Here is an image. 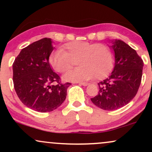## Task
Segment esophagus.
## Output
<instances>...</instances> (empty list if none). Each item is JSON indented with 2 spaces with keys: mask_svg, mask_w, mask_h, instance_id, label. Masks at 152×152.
<instances>
[{
  "mask_svg": "<svg viewBox=\"0 0 152 152\" xmlns=\"http://www.w3.org/2000/svg\"><path fill=\"white\" fill-rule=\"evenodd\" d=\"M78 84L82 85V86H88V83H86V82H79V83H78Z\"/></svg>",
  "mask_w": 152,
  "mask_h": 152,
  "instance_id": "1",
  "label": "esophagus"
}]
</instances>
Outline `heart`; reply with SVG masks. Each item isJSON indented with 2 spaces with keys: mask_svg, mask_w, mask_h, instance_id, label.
<instances>
[{
  "mask_svg": "<svg viewBox=\"0 0 152 152\" xmlns=\"http://www.w3.org/2000/svg\"><path fill=\"white\" fill-rule=\"evenodd\" d=\"M64 50L57 49L50 53L48 61L56 72L65 73L74 65L78 66L64 76L66 81L89 80L95 76L101 79L109 74L114 64V56L109 46L102 43L72 41L66 43Z\"/></svg>",
  "mask_w": 152,
  "mask_h": 152,
  "instance_id": "b5f03b06",
  "label": "heart"
}]
</instances>
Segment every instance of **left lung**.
Returning a JSON list of instances; mask_svg holds the SVG:
<instances>
[{"label": "left lung", "instance_id": "8db88e82", "mask_svg": "<svg viewBox=\"0 0 152 152\" xmlns=\"http://www.w3.org/2000/svg\"><path fill=\"white\" fill-rule=\"evenodd\" d=\"M115 66L109 78L98 83V95L91 99L94 105L106 111L120 109L134 98L142 77L143 60L137 51L121 40L111 46Z\"/></svg>", "mask_w": 152, "mask_h": 152}]
</instances>
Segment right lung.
<instances>
[{
    "label": "right lung",
    "mask_w": 152,
    "mask_h": 152,
    "mask_svg": "<svg viewBox=\"0 0 152 152\" xmlns=\"http://www.w3.org/2000/svg\"><path fill=\"white\" fill-rule=\"evenodd\" d=\"M50 38H44L23 48L13 64V81L19 99L38 112L55 110L65 101L71 83H63L52 70Z\"/></svg>",
    "instance_id": "right-lung-1"
}]
</instances>
